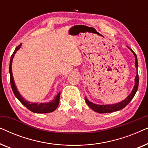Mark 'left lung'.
<instances>
[{"label":"left lung","instance_id":"obj_1","mask_svg":"<svg viewBox=\"0 0 148 148\" xmlns=\"http://www.w3.org/2000/svg\"><path fill=\"white\" fill-rule=\"evenodd\" d=\"M129 49H130L131 51L133 52L135 56V66L137 70V75L135 78V86L133 87L132 92H131V94H129V96L125 99V100H123L120 102L116 103V104H102V105L96 104L92 102H90V101H89L88 100V98H87L86 97H85V100H86V102L87 103V104H88L93 110L95 111V112L98 113H108V112H115V111L120 110L123 108H125V107L131 102V100H132L135 94H136L137 88H138V85H139V75H138V71H137V68H138V62H137V58L135 52H133L130 48H129Z\"/></svg>","mask_w":148,"mask_h":148}]
</instances>
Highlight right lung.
I'll return each mask as SVG.
<instances>
[{
  "label": "right lung",
  "instance_id": "right-lung-1",
  "mask_svg": "<svg viewBox=\"0 0 148 148\" xmlns=\"http://www.w3.org/2000/svg\"><path fill=\"white\" fill-rule=\"evenodd\" d=\"M22 44H20L17 47H16L15 51L13 52L12 54L11 60H10V64H9V73H10V82H11V86L12 90L14 93L16 98L20 101L23 106H25L27 109H29L30 111L34 113H49L54 111L57 108L59 104V99H60V92L58 93V94L54 97L53 100H52L49 102H44V103H35V102H30L29 101L25 100L21 95L19 94V91L17 90V87L15 86V82H14V78L13 76V73H12V62H13V59L14 56L16 52L19 50L21 48Z\"/></svg>",
  "mask_w": 148,
  "mask_h": 148
}]
</instances>
